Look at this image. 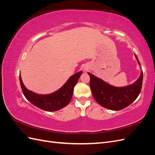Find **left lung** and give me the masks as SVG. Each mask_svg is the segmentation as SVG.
<instances>
[{"mask_svg": "<svg viewBox=\"0 0 155 155\" xmlns=\"http://www.w3.org/2000/svg\"><path fill=\"white\" fill-rule=\"evenodd\" d=\"M135 57L139 60L137 55ZM91 78L90 87L95 100L102 107L113 110H120L130 105L137 99L141 91L143 81V72L133 85L124 87H115L110 85L96 78L91 73H88Z\"/></svg>", "mask_w": 155, "mask_h": 155, "instance_id": "8db88e82", "label": "left lung"}]
</instances>
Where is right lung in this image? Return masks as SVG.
Here are the masks:
<instances>
[{
  "label": "right lung",
  "instance_id": "right-lung-1",
  "mask_svg": "<svg viewBox=\"0 0 155 155\" xmlns=\"http://www.w3.org/2000/svg\"><path fill=\"white\" fill-rule=\"evenodd\" d=\"M81 74L82 71H80L74 74L58 91L47 95L37 94L28 91L23 85L21 76H19V79L23 94L30 103L44 110L55 111L69 104L72 99L74 88Z\"/></svg>",
  "mask_w": 155,
  "mask_h": 155
}]
</instances>
